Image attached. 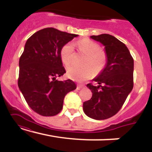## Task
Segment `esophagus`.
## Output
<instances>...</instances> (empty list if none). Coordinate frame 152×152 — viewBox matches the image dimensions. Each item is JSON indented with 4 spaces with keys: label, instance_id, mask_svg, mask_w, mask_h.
Wrapping results in <instances>:
<instances>
[{
    "label": "esophagus",
    "instance_id": "obj_1",
    "mask_svg": "<svg viewBox=\"0 0 152 152\" xmlns=\"http://www.w3.org/2000/svg\"><path fill=\"white\" fill-rule=\"evenodd\" d=\"M83 86H83V85H82V84H78L77 85V88H77L78 90H80V89H81L82 88H83Z\"/></svg>",
    "mask_w": 152,
    "mask_h": 152
}]
</instances>
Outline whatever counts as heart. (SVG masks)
I'll return each instance as SVG.
<instances>
[{"instance_id":"b5f03b06","label":"heart","mask_w":152,"mask_h":152,"mask_svg":"<svg viewBox=\"0 0 152 152\" xmlns=\"http://www.w3.org/2000/svg\"><path fill=\"white\" fill-rule=\"evenodd\" d=\"M78 47L87 56L83 61V67H78L74 65L67 67V75L69 78L76 81H83L90 78L93 74H99L105 67L107 56L97 43L89 39H83L78 43ZM61 58L65 65L71 64L74 55V45L68 43L61 49Z\"/></svg>"}]
</instances>
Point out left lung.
<instances>
[{"label":"left lung","mask_w":152,"mask_h":152,"mask_svg":"<svg viewBox=\"0 0 152 152\" xmlns=\"http://www.w3.org/2000/svg\"><path fill=\"white\" fill-rule=\"evenodd\" d=\"M104 46L107 56L105 67L93 81L98 86L87 84L92 97L83 102L85 114L96 120L114 116L121 109L134 86V59L124 43L109 34L91 36Z\"/></svg>","instance_id":"8db88e82"}]
</instances>
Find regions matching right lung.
<instances>
[{"label": "right lung", "mask_w": 152, "mask_h": 152, "mask_svg": "<svg viewBox=\"0 0 152 152\" xmlns=\"http://www.w3.org/2000/svg\"><path fill=\"white\" fill-rule=\"evenodd\" d=\"M76 36L46 28L26 41L19 60L18 88L31 109L41 116H53L60 113L65 96L76 88L70 79H56L66 73L61 49Z\"/></svg>", "instance_id": "add662e5"}]
</instances>
